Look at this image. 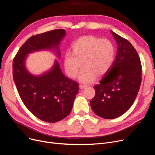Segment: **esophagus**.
I'll use <instances>...</instances> for the list:
<instances>
[{
    "mask_svg": "<svg viewBox=\"0 0 155 155\" xmlns=\"http://www.w3.org/2000/svg\"><path fill=\"white\" fill-rule=\"evenodd\" d=\"M79 87H80V88L81 89H84V88H85V87H87V85H83V84H80L79 85Z\"/></svg>",
    "mask_w": 155,
    "mask_h": 155,
    "instance_id": "1",
    "label": "esophagus"
}]
</instances>
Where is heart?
Masks as SVG:
<instances>
[{"instance_id": "1", "label": "heart", "mask_w": 155, "mask_h": 155, "mask_svg": "<svg viewBox=\"0 0 155 155\" xmlns=\"http://www.w3.org/2000/svg\"><path fill=\"white\" fill-rule=\"evenodd\" d=\"M72 53L67 52L64 57V70L71 78L77 77L83 83H91L110 71L116 56L114 44L107 39L87 35L80 37L72 44Z\"/></svg>"}]
</instances>
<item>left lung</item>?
Instances as JSON below:
<instances>
[{
    "label": "left lung",
    "instance_id": "1",
    "mask_svg": "<svg viewBox=\"0 0 155 155\" xmlns=\"http://www.w3.org/2000/svg\"><path fill=\"white\" fill-rule=\"evenodd\" d=\"M118 45L114 63L100 84L94 85L96 94L91 101L92 110L106 119L122 115L135 101L141 84L140 58L130 42L111 31Z\"/></svg>",
    "mask_w": 155,
    "mask_h": 155
}]
</instances>
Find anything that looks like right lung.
Returning <instances> with one entry per match:
<instances>
[{"label": "right lung", "mask_w": 155, "mask_h": 155, "mask_svg": "<svg viewBox=\"0 0 155 155\" xmlns=\"http://www.w3.org/2000/svg\"><path fill=\"white\" fill-rule=\"evenodd\" d=\"M66 31L56 29L31 36L22 45L12 62L13 80L19 95L28 110L37 118L49 123L59 122L68 116L79 91L78 84L65 77L58 61L51 70L34 76L26 69L28 54L44 49L57 50Z\"/></svg>", "instance_id": "obj_1"}]
</instances>
